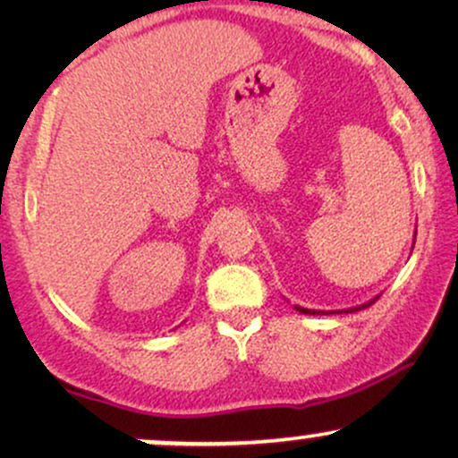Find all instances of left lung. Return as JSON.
<instances>
[{
	"instance_id": "left-lung-1",
	"label": "left lung",
	"mask_w": 458,
	"mask_h": 458,
	"mask_svg": "<svg viewBox=\"0 0 458 458\" xmlns=\"http://www.w3.org/2000/svg\"><path fill=\"white\" fill-rule=\"evenodd\" d=\"M377 299H379V295H377L375 299H370V301L361 303V306L346 308L344 312H346V314H349V312H360V310H364V308H368V306H372V303H375ZM295 310H297V312H301V314H335V312H320V310H308V308H301V306H295ZM338 312H343V310H338Z\"/></svg>"
}]
</instances>
